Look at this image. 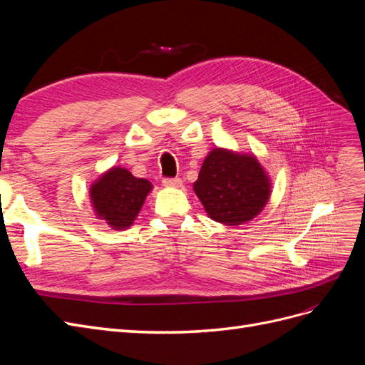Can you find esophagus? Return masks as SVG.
Instances as JSON below:
<instances>
[{
    "label": "esophagus",
    "mask_w": 365,
    "mask_h": 365,
    "mask_svg": "<svg viewBox=\"0 0 365 365\" xmlns=\"http://www.w3.org/2000/svg\"><path fill=\"white\" fill-rule=\"evenodd\" d=\"M163 185L164 187H181L182 181H181V178H164Z\"/></svg>",
    "instance_id": "obj_1"
}]
</instances>
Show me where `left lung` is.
<instances>
[{
  "instance_id": "8db88e82",
  "label": "left lung",
  "mask_w": 365,
  "mask_h": 365,
  "mask_svg": "<svg viewBox=\"0 0 365 365\" xmlns=\"http://www.w3.org/2000/svg\"><path fill=\"white\" fill-rule=\"evenodd\" d=\"M193 190L216 222L240 225L267 205L271 180L254 155L215 148L204 160Z\"/></svg>"
}]
</instances>
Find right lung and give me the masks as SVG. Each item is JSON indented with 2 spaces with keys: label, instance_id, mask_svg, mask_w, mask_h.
<instances>
[{
  "label": "right lung",
  "instance_id": "right-lung-1",
  "mask_svg": "<svg viewBox=\"0 0 365 365\" xmlns=\"http://www.w3.org/2000/svg\"><path fill=\"white\" fill-rule=\"evenodd\" d=\"M152 184L135 178L125 168H113L101 175L90 189L94 213L113 230H125L134 224Z\"/></svg>",
  "mask_w": 365,
  "mask_h": 365
}]
</instances>
